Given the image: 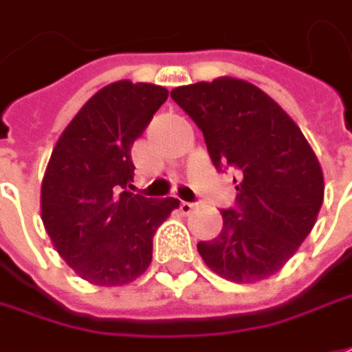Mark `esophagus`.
<instances>
[{
  "label": "esophagus",
  "instance_id": "1",
  "mask_svg": "<svg viewBox=\"0 0 352 352\" xmlns=\"http://www.w3.org/2000/svg\"><path fill=\"white\" fill-rule=\"evenodd\" d=\"M195 206H197L195 202H185V200H183V202L179 204V210H181L183 214H190L192 210H195Z\"/></svg>",
  "mask_w": 352,
  "mask_h": 352
}]
</instances>
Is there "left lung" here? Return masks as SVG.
Listing matches in <instances>:
<instances>
[{
  "instance_id": "1",
  "label": "left lung",
  "mask_w": 352,
  "mask_h": 352,
  "mask_svg": "<svg viewBox=\"0 0 352 352\" xmlns=\"http://www.w3.org/2000/svg\"><path fill=\"white\" fill-rule=\"evenodd\" d=\"M171 99L202 130L214 167L237 169L236 204L222 210V232L199 241L202 259L234 283L271 276L296 253L323 202L308 140L267 93L241 79L177 87Z\"/></svg>"
}]
</instances>
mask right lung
Segmentation results:
<instances>
[{"label":"right lung","mask_w":352,"mask_h":352,"mask_svg":"<svg viewBox=\"0 0 352 352\" xmlns=\"http://www.w3.org/2000/svg\"><path fill=\"white\" fill-rule=\"evenodd\" d=\"M167 89L116 81L81 107L56 142L41 192L56 251L99 286L126 285L152 261L155 230L179 200L134 195L130 148L165 103Z\"/></svg>","instance_id":"obj_1"}]
</instances>
